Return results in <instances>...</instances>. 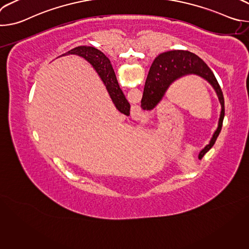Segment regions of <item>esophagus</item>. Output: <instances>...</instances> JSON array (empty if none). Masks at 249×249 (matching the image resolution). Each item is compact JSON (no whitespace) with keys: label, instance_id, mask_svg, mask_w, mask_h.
Segmentation results:
<instances>
[{"label":"esophagus","instance_id":"1","mask_svg":"<svg viewBox=\"0 0 249 249\" xmlns=\"http://www.w3.org/2000/svg\"><path fill=\"white\" fill-rule=\"evenodd\" d=\"M131 114L135 120H143V118L145 117V112L140 107V106H136Z\"/></svg>","mask_w":249,"mask_h":249}]
</instances>
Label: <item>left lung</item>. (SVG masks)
I'll return each mask as SVG.
<instances>
[{"label":"left lung","mask_w":249,"mask_h":249,"mask_svg":"<svg viewBox=\"0 0 249 249\" xmlns=\"http://www.w3.org/2000/svg\"><path fill=\"white\" fill-rule=\"evenodd\" d=\"M195 74L207 80L215 89L220 102L222 112L217 131L213 136L210 144L199 154V160L213 147L222 130L225 117V100L221 87L209 66L197 55L189 51L173 50L160 54L153 62L145 83L143 97L141 100V107L144 110H151L160 102L167 88L178 78Z\"/></svg>","instance_id":"1"}]
</instances>
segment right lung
I'll return each mask as SVG.
<instances>
[{"mask_svg": "<svg viewBox=\"0 0 249 249\" xmlns=\"http://www.w3.org/2000/svg\"><path fill=\"white\" fill-rule=\"evenodd\" d=\"M69 54L79 55L89 61L96 70L97 74L100 76L101 80L106 86V89H107L116 108L125 115H130V103L127 101L123 91L118 85L114 70L109 59L100 50L91 46H78L63 54V56Z\"/></svg>", "mask_w": 249, "mask_h": 249, "instance_id": "right-lung-1", "label": "right lung"}]
</instances>
